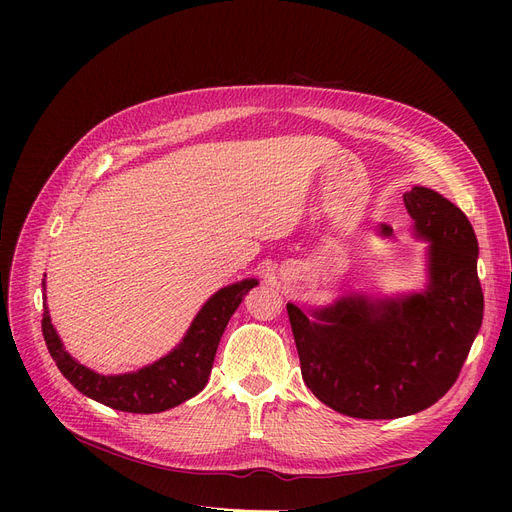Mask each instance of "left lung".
<instances>
[{
	"label": "left lung",
	"instance_id": "left-lung-1",
	"mask_svg": "<svg viewBox=\"0 0 512 512\" xmlns=\"http://www.w3.org/2000/svg\"><path fill=\"white\" fill-rule=\"evenodd\" d=\"M402 199L417 234L432 240L425 294L348 297L313 311V321L286 305L305 384L348 417L396 419L432 407L459 378L481 328L479 247L467 215L425 186Z\"/></svg>",
	"mask_w": 512,
	"mask_h": 512
}]
</instances>
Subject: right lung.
Returning <instances> with one entry per match:
<instances>
[{
  "label": "right lung",
  "instance_id": "right-lung-1",
  "mask_svg": "<svg viewBox=\"0 0 512 512\" xmlns=\"http://www.w3.org/2000/svg\"><path fill=\"white\" fill-rule=\"evenodd\" d=\"M255 284V280H245L215 292L195 317L182 344L168 357L134 373L99 375L76 363L64 351L47 311L43 313L41 330L51 359L78 392L116 411L161 413L178 407L205 388L228 321Z\"/></svg>",
  "mask_w": 512,
  "mask_h": 512
}]
</instances>
